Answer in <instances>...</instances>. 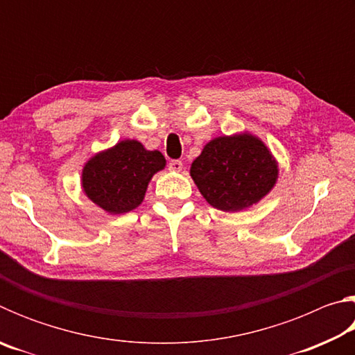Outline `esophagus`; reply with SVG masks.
<instances>
[{
	"label": "esophagus",
	"instance_id": "esophagus-1",
	"mask_svg": "<svg viewBox=\"0 0 355 355\" xmlns=\"http://www.w3.org/2000/svg\"><path fill=\"white\" fill-rule=\"evenodd\" d=\"M169 169L172 172H182L183 171V163H182V161H178V159H173L169 163Z\"/></svg>",
	"mask_w": 355,
	"mask_h": 355
}]
</instances>
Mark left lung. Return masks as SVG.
I'll return each mask as SVG.
<instances>
[{"label": "left lung", "instance_id": "8db88e82", "mask_svg": "<svg viewBox=\"0 0 355 355\" xmlns=\"http://www.w3.org/2000/svg\"><path fill=\"white\" fill-rule=\"evenodd\" d=\"M189 173L209 205L236 213L257 205L272 191L279 163L260 137L241 131L207 142Z\"/></svg>", "mask_w": 355, "mask_h": 355}]
</instances>
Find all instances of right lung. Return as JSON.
Instances as JSON below:
<instances>
[{
    "label": "right lung",
    "mask_w": 355,
    "mask_h": 355,
    "mask_svg": "<svg viewBox=\"0 0 355 355\" xmlns=\"http://www.w3.org/2000/svg\"><path fill=\"white\" fill-rule=\"evenodd\" d=\"M166 167L159 150L123 139L92 155L83 166L81 188L86 197L110 214L133 211L142 203L150 180Z\"/></svg>",
    "instance_id": "add662e5"
}]
</instances>
